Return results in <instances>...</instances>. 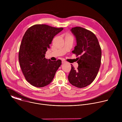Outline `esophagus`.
<instances>
[{"label": "esophagus", "instance_id": "esophagus-1", "mask_svg": "<svg viewBox=\"0 0 122 122\" xmlns=\"http://www.w3.org/2000/svg\"><path fill=\"white\" fill-rule=\"evenodd\" d=\"M62 63L63 64H64V63H66V61H65L64 60H62Z\"/></svg>", "mask_w": 122, "mask_h": 122}]
</instances>
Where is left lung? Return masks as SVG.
I'll use <instances>...</instances> for the list:
<instances>
[{"label": "left lung", "mask_w": 122, "mask_h": 122, "mask_svg": "<svg viewBox=\"0 0 122 122\" xmlns=\"http://www.w3.org/2000/svg\"><path fill=\"white\" fill-rule=\"evenodd\" d=\"M71 30L77 42L72 53L80 57L77 58V69L71 65L68 79L73 86L83 88L90 84L97 77L101 64V47L97 37L91 31L78 26Z\"/></svg>", "instance_id": "1"}]
</instances>
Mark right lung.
Segmentation results:
<instances>
[{
	"label": "right lung",
	"instance_id": "1",
	"mask_svg": "<svg viewBox=\"0 0 122 122\" xmlns=\"http://www.w3.org/2000/svg\"><path fill=\"white\" fill-rule=\"evenodd\" d=\"M63 28L46 25L29 27L23 36L19 51V61L26 80L37 87L50 84L61 65V60L53 61L45 55L54 37Z\"/></svg>",
	"mask_w": 122,
	"mask_h": 122
}]
</instances>
